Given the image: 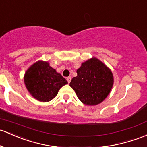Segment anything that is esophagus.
<instances>
[{"label":"esophagus","mask_w":147,"mask_h":147,"mask_svg":"<svg viewBox=\"0 0 147 147\" xmlns=\"http://www.w3.org/2000/svg\"><path fill=\"white\" fill-rule=\"evenodd\" d=\"M71 76H68L67 78V80L68 83H69L71 82Z\"/></svg>","instance_id":"34e87169"}]
</instances>
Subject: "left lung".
Returning <instances> with one entry per match:
<instances>
[{
    "mask_svg": "<svg viewBox=\"0 0 147 147\" xmlns=\"http://www.w3.org/2000/svg\"><path fill=\"white\" fill-rule=\"evenodd\" d=\"M113 83L111 71L96 58L83 63L77 70L70 86L80 102L86 105H96L105 100Z\"/></svg>",
    "mask_w": 147,
    "mask_h": 147,
    "instance_id": "8db88e82",
    "label": "left lung"
}]
</instances>
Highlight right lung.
<instances>
[{"label": "right lung", "mask_w": 147, "mask_h": 147, "mask_svg": "<svg viewBox=\"0 0 147 147\" xmlns=\"http://www.w3.org/2000/svg\"><path fill=\"white\" fill-rule=\"evenodd\" d=\"M24 83L34 98L47 102L55 98L58 91L68 82L60 74L50 67L48 62L39 61L26 72Z\"/></svg>", "instance_id": "obj_1"}]
</instances>
